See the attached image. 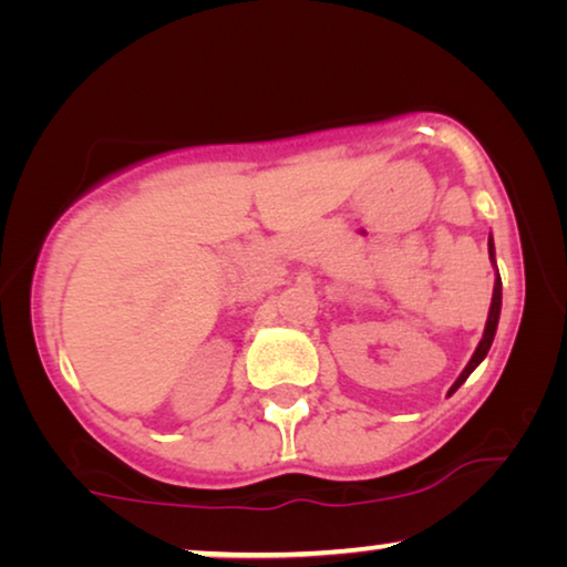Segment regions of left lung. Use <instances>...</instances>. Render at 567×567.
Returning <instances> with one entry per match:
<instances>
[{"instance_id": "1", "label": "left lung", "mask_w": 567, "mask_h": 567, "mask_svg": "<svg viewBox=\"0 0 567 567\" xmlns=\"http://www.w3.org/2000/svg\"><path fill=\"white\" fill-rule=\"evenodd\" d=\"M491 260H495V250H493V239H491ZM498 317H501V276L495 278V289H493V305H491V315H487V324H485V336H483V340H480V346H477V351H475V355H472L470 359V363L467 367H464V371L460 374V379H456L454 382V386L452 390H449V394L452 392H456L460 390V384H464V379H467L472 371L477 369V363L485 359L487 355V351H491V343H493V338H495V328H498Z\"/></svg>"}]
</instances>
